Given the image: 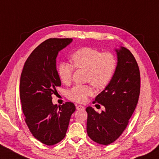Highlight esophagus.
<instances>
[{
  "label": "esophagus",
  "instance_id": "esophagus-1",
  "mask_svg": "<svg viewBox=\"0 0 159 159\" xmlns=\"http://www.w3.org/2000/svg\"><path fill=\"white\" fill-rule=\"evenodd\" d=\"M76 109L78 110H85V107L82 106V105H77Z\"/></svg>",
  "mask_w": 159,
  "mask_h": 159
}]
</instances>
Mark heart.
I'll return each instance as SVG.
<instances>
[{
    "instance_id": "b5f03b06",
    "label": "heart",
    "mask_w": 159,
    "mask_h": 159,
    "mask_svg": "<svg viewBox=\"0 0 159 159\" xmlns=\"http://www.w3.org/2000/svg\"><path fill=\"white\" fill-rule=\"evenodd\" d=\"M72 64L62 61L58 64L57 73L61 82L70 84L74 67L86 70V80L98 89L106 87L114 76L116 68V58L111 52H101L92 48L78 49L70 56ZM93 94V90L88 85H76L67 92L70 100L80 103L85 102Z\"/></svg>"
}]
</instances>
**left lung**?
Returning <instances> with one entry per match:
<instances>
[{
    "label": "left lung",
    "instance_id": "left-lung-1",
    "mask_svg": "<svg viewBox=\"0 0 159 159\" xmlns=\"http://www.w3.org/2000/svg\"><path fill=\"white\" fill-rule=\"evenodd\" d=\"M115 50L118 63L114 76L93 101L103 105L105 110L99 114L92 107L86 108L89 137L104 145L114 142L125 129L137 105L141 88L139 67L134 57L124 47Z\"/></svg>",
    "mask_w": 159,
    "mask_h": 159
}]
</instances>
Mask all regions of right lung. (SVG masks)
<instances>
[{"mask_svg":"<svg viewBox=\"0 0 159 159\" xmlns=\"http://www.w3.org/2000/svg\"><path fill=\"white\" fill-rule=\"evenodd\" d=\"M72 39H49L34 49L25 63L20 80V98L25 120L30 132L43 144L54 145L63 140L73 102L53 105L52 96L61 85L57 70L58 53Z\"/></svg>","mask_w":159,"mask_h":159,"instance_id":"1","label":"right lung"}]
</instances>
